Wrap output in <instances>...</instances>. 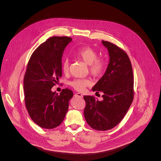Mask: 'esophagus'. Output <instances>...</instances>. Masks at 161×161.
<instances>
[{"mask_svg": "<svg viewBox=\"0 0 161 161\" xmlns=\"http://www.w3.org/2000/svg\"><path fill=\"white\" fill-rule=\"evenodd\" d=\"M74 96L75 97H80V98H82V95L80 93H76Z\"/></svg>", "mask_w": 161, "mask_h": 161, "instance_id": "1", "label": "esophagus"}]
</instances>
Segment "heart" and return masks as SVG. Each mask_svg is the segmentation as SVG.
I'll return each mask as SVG.
<instances>
[{
  "instance_id": "obj_1",
  "label": "heart",
  "mask_w": 161,
  "mask_h": 161,
  "mask_svg": "<svg viewBox=\"0 0 161 161\" xmlns=\"http://www.w3.org/2000/svg\"><path fill=\"white\" fill-rule=\"evenodd\" d=\"M75 55L89 64V72L94 77H100L105 73L107 68V62L102 58H97L98 54L95 50L91 47H84L78 50ZM70 61L69 59L66 58L62 63V70L64 74L69 72ZM92 84L89 79H75L70 82V86L79 92L84 91L86 87L90 86Z\"/></svg>"
}]
</instances>
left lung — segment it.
Here are the masks:
<instances>
[{"label": "left lung", "instance_id": "8db88e82", "mask_svg": "<svg viewBox=\"0 0 161 161\" xmlns=\"http://www.w3.org/2000/svg\"><path fill=\"white\" fill-rule=\"evenodd\" d=\"M108 50L110 63L105 74L92 88L103 93V100L84 97L85 119L94 130L107 131L115 127L126 114L134 98V77L131 61L119 46L102 40Z\"/></svg>", "mask_w": 161, "mask_h": 161}]
</instances>
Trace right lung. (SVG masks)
Wrapping results in <instances>:
<instances>
[{"label": "right lung", "mask_w": 161, "mask_h": 161, "mask_svg": "<svg viewBox=\"0 0 161 161\" xmlns=\"http://www.w3.org/2000/svg\"><path fill=\"white\" fill-rule=\"evenodd\" d=\"M72 41L68 36H53L32 53L23 79L25 103L31 119L45 129H53L64 120L73 92L64 89L51 91L62 77V56Z\"/></svg>", "instance_id": "1"}]
</instances>
